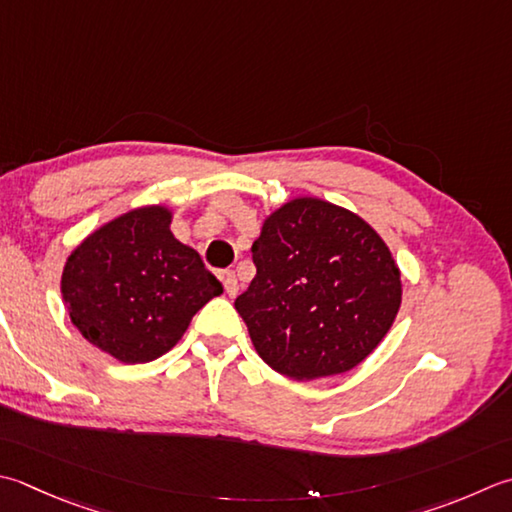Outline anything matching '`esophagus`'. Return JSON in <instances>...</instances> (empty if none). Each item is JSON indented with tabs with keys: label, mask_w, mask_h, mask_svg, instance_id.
I'll return each mask as SVG.
<instances>
[{
	"label": "esophagus",
	"mask_w": 512,
	"mask_h": 512,
	"mask_svg": "<svg viewBox=\"0 0 512 512\" xmlns=\"http://www.w3.org/2000/svg\"><path fill=\"white\" fill-rule=\"evenodd\" d=\"M222 279H224V288H226L228 297H235L237 290H239V284H237V277H235L233 270H226Z\"/></svg>",
	"instance_id": "esophagus-1"
}]
</instances>
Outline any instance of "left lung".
<instances>
[{"instance_id":"left-lung-1","label":"left lung","mask_w":512,"mask_h":512,"mask_svg":"<svg viewBox=\"0 0 512 512\" xmlns=\"http://www.w3.org/2000/svg\"><path fill=\"white\" fill-rule=\"evenodd\" d=\"M257 275L235 299L264 362L308 382L355 368L402 304L384 239L362 217L315 197L270 215L253 242Z\"/></svg>"}]
</instances>
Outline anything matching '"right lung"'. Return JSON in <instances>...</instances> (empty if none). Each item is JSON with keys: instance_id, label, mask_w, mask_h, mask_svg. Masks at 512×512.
Masks as SVG:
<instances>
[{"instance_id": "obj_1", "label": "right lung", "mask_w": 512, "mask_h": 512, "mask_svg": "<svg viewBox=\"0 0 512 512\" xmlns=\"http://www.w3.org/2000/svg\"><path fill=\"white\" fill-rule=\"evenodd\" d=\"M170 217L164 206L130 210L66 259L62 295L70 322L124 364L168 353L197 310L224 293L197 250L170 233Z\"/></svg>"}]
</instances>
